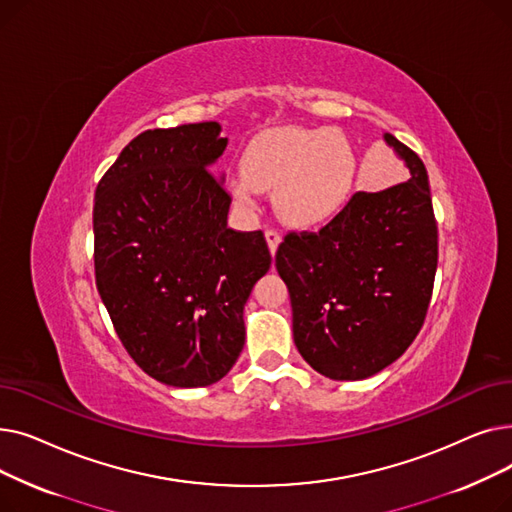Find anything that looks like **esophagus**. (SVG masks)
Returning <instances> with one entry per match:
<instances>
[{
    "label": "esophagus",
    "instance_id": "esophagus-1",
    "mask_svg": "<svg viewBox=\"0 0 512 512\" xmlns=\"http://www.w3.org/2000/svg\"><path fill=\"white\" fill-rule=\"evenodd\" d=\"M265 240H267V247H270V253L276 255L278 245H280V240H282L280 232L278 230H265Z\"/></svg>",
    "mask_w": 512,
    "mask_h": 512
}]
</instances>
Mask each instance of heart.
<instances>
[{
	"label": "heart",
	"mask_w": 512,
	"mask_h": 512,
	"mask_svg": "<svg viewBox=\"0 0 512 512\" xmlns=\"http://www.w3.org/2000/svg\"><path fill=\"white\" fill-rule=\"evenodd\" d=\"M357 159L342 132L328 128H274L257 137L232 176L238 207L255 211L261 191H274L280 218L299 228L332 222L355 193Z\"/></svg>",
	"instance_id": "heart-1"
}]
</instances>
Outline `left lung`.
Segmentation results:
<instances>
[{"mask_svg":"<svg viewBox=\"0 0 512 512\" xmlns=\"http://www.w3.org/2000/svg\"><path fill=\"white\" fill-rule=\"evenodd\" d=\"M411 178L357 193L319 232H288L276 270L303 359L330 380L371 378L407 351L432 301L438 226L427 170L390 132Z\"/></svg>","mask_w":512,"mask_h":512,"instance_id":"obj_1","label":"left lung"}]
</instances>
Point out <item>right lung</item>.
<instances>
[{
	"label": "right lung",
	"mask_w": 512,
	"mask_h": 512,
	"mask_svg": "<svg viewBox=\"0 0 512 512\" xmlns=\"http://www.w3.org/2000/svg\"><path fill=\"white\" fill-rule=\"evenodd\" d=\"M218 122L132 139L95 191V280L126 353L174 388L220 382L245 346V303L272 255L261 230L228 228L230 195L209 168Z\"/></svg>",
	"instance_id": "obj_1"
}]
</instances>
